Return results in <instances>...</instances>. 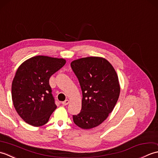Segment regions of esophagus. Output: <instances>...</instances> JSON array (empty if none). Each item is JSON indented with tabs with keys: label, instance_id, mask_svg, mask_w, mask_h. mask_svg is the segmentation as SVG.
Returning <instances> with one entry per match:
<instances>
[{
	"label": "esophagus",
	"instance_id": "esophagus-1",
	"mask_svg": "<svg viewBox=\"0 0 158 158\" xmlns=\"http://www.w3.org/2000/svg\"><path fill=\"white\" fill-rule=\"evenodd\" d=\"M69 103V100H64V101H63V102H62V105H63L64 106L67 105Z\"/></svg>",
	"mask_w": 158,
	"mask_h": 158
}]
</instances>
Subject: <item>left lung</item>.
Listing matches in <instances>:
<instances>
[{
	"label": "left lung",
	"instance_id": "8db88e82",
	"mask_svg": "<svg viewBox=\"0 0 158 158\" xmlns=\"http://www.w3.org/2000/svg\"><path fill=\"white\" fill-rule=\"evenodd\" d=\"M70 66L82 91L81 110L73 115V122L82 129L99 126L113 111L120 93L116 71L110 63L100 57L74 60Z\"/></svg>",
	"mask_w": 158,
	"mask_h": 158
}]
</instances>
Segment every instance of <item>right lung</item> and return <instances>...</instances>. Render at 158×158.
<instances>
[{
	"label": "right lung",
	"mask_w": 158,
	"mask_h": 158,
	"mask_svg": "<svg viewBox=\"0 0 158 158\" xmlns=\"http://www.w3.org/2000/svg\"><path fill=\"white\" fill-rule=\"evenodd\" d=\"M65 64L63 58L36 56L17 70L11 85L13 103L18 115L30 125H44L56 109L49 81Z\"/></svg>",
	"instance_id": "add662e5"
}]
</instances>
